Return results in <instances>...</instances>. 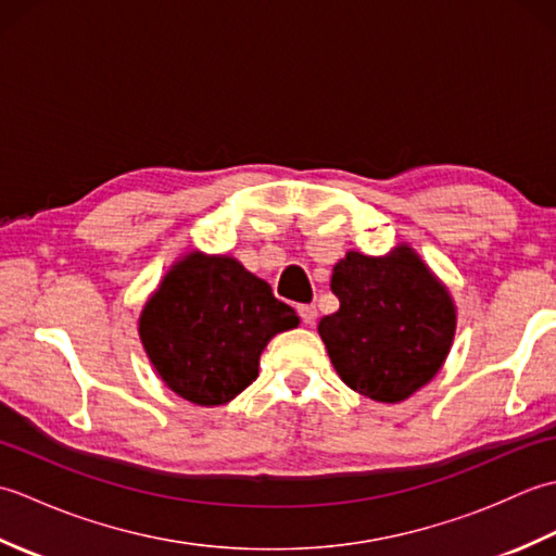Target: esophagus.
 Here are the masks:
<instances>
[{"mask_svg": "<svg viewBox=\"0 0 556 556\" xmlns=\"http://www.w3.org/2000/svg\"><path fill=\"white\" fill-rule=\"evenodd\" d=\"M299 315H301V320H303V325H315V320H317V308L315 305H308V303H303V305H299Z\"/></svg>", "mask_w": 556, "mask_h": 556, "instance_id": "34e87169", "label": "esophagus"}]
</instances>
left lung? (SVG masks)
I'll return each instance as SVG.
<instances>
[{
	"instance_id": "obj_1",
	"label": "left lung",
	"mask_w": 556,
	"mask_h": 556,
	"mask_svg": "<svg viewBox=\"0 0 556 556\" xmlns=\"http://www.w3.org/2000/svg\"><path fill=\"white\" fill-rule=\"evenodd\" d=\"M339 311L320 332L353 392L384 404L408 399L440 372L456 332L446 287L408 245L382 257L349 251L332 271Z\"/></svg>"
}]
</instances>
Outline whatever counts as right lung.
Here are the masks:
<instances>
[{
	"label": "right lung",
	"mask_w": 556,
	"mask_h": 556,
	"mask_svg": "<svg viewBox=\"0 0 556 556\" xmlns=\"http://www.w3.org/2000/svg\"><path fill=\"white\" fill-rule=\"evenodd\" d=\"M296 325V311L239 260L193 251L148 299L138 334L172 392L222 406L255 380L267 341Z\"/></svg>",
	"instance_id": "right-lung-1"
}]
</instances>
